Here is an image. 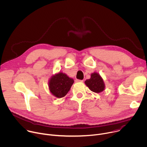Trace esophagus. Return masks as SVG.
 Masks as SVG:
<instances>
[{
  "mask_svg": "<svg viewBox=\"0 0 147 147\" xmlns=\"http://www.w3.org/2000/svg\"><path fill=\"white\" fill-rule=\"evenodd\" d=\"M75 82H83V80H79V79H76Z\"/></svg>",
  "mask_w": 147,
  "mask_h": 147,
  "instance_id": "esophagus-1",
  "label": "esophagus"
}]
</instances>
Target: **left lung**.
<instances>
[{"mask_svg": "<svg viewBox=\"0 0 147 147\" xmlns=\"http://www.w3.org/2000/svg\"><path fill=\"white\" fill-rule=\"evenodd\" d=\"M84 83L91 91L96 93L102 92L105 89L103 79L97 72L92 74L90 79L86 80Z\"/></svg>", "mask_w": 147, "mask_h": 147, "instance_id": "8db88e82", "label": "left lung"}]
</instances>
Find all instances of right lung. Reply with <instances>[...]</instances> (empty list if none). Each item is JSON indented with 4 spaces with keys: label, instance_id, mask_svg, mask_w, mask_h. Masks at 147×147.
I'll use <instances>...</instances> for the list:
<instances>
[{
    "label": "right lung",
    "instance_id": "right-lung-1",
    "mask_svg": "<svg viewBox=\"0 0 147 147\" xmlns=\"http://www.w3.org/2000/svg\"><path fill=\"white\" fill-rule=\"evenodd\" d=\"M74 80L65 74L59 72L52 76L49 82L51 93L57 98H62L69 91Z\"/></svg>",
    "mask_w": 147,
    "mask_h": 147
}]
</instances>
